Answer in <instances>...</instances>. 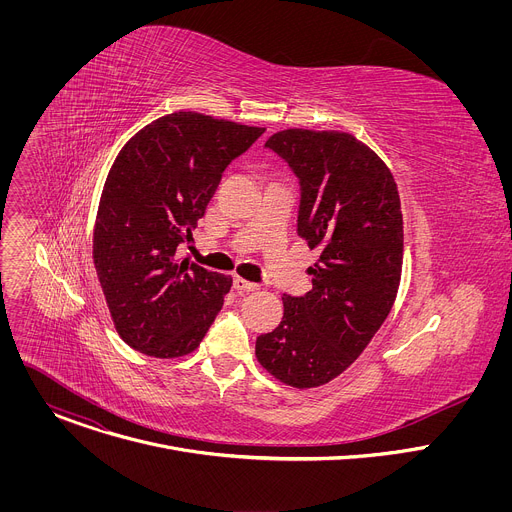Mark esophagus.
Wrapping results in <instances>:
<instances>
[{
  "label": "esophagus",
  "mask_w": 512,
  "mask_h": 512,
  "mask_svg": "<svg viewBox=\"0 0 512 512\" xmlns=\"http://www.w3.org/2000/svg\"><path fill=\"white\" fill-rule=\"evenodd\" d=\"M233 287H235L237 291H255L259 285L253 283V281H247V279H243V277H239V275H235Z\"/></svg>",
  "instance_id": "esophagus-1"
}]
</instances>
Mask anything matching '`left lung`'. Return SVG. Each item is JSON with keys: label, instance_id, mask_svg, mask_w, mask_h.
<instances>
[{"label": "left lung", "instance_id": "8db88e82", "mask_svg": "<svg viewBox=\"0 0 512 512\" xmlns=\"http://www.w3.org/2000/svg\"><path fill=\"white\" fill-rule=\"evenodd\" d=\"M265 148L300 180L298 235L320 251L306 296L283 294L279 326L257 336L261 367L281 383H330L387 320L401 281L403 214L385 162L344 131L283 129Z\"/></svg>", "mask_w": 512, "mask_h": 512}]
</instances>
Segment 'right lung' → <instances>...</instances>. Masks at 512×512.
I'll return each mask as SVG.
<instances>
[{
    "mask_svg": "<svg viewBox=\"0 0 512 512\" xmlns=\"http://www.w3.org/2000/svg\"><path fill=\"white\" fill-rule=\"evenodd\" d=\"M263 131L178 111L145 125L115 158L93 261L113 324L131 348L156 358L190 354L221 312L231 275L180 259L178 247L192 239L227 166Z\"/></svg>",
    "mask_w": 512,
    "mask_h": 512,
    "instance_id": "1",
    "label": "right lung"
}]
</instances>
